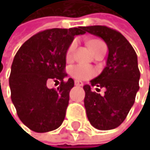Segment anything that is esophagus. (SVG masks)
<instances>
[{"label":"esophagus","mask_w":150,"mask_h":150,"mask_svg":"<svg viewBox=\"0 0 150 150\" xmlns=\"http://www.w3.org/2000/svg\"><path fill=\"white\" fill-rule=\"evenodd\" d=\"M75 85L76 86H83V83L81 81H75Z\"/></svg>","instance_id":"34e87169"}]
</instances>
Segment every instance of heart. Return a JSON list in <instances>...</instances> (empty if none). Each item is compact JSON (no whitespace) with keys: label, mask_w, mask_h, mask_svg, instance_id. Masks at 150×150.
<instances>
[{"label":"heart","mask_w":150,"mask_h":150,"mask_svg":"<svg viewBox=\"0 0 150 150\" xmlns=\"http://www.w3.org/2000/svg\"><path fill=\"white\" fill-rule=\"evenodd\" d=\"M102 43L103 42L100 40L93 39V40H90L88 42V46H89L90 50H91V52H93L94 50H96L98 46ZM76 45H77L76 41H73V42L69 45V49L67 50V55H66L67 60H69V59H71V57L73 56ZM70 72H71V75L78 80H86V79L91 78V77H93L95 74H96V71H95V69H93L91 67H88L86 65H83V64H79V65L72 67L70 69Z\"/></svg>","instance_id":"obj_1"}]
</instances>
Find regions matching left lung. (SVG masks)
Returning <instances> with one entry per match:
<instances>
[{"label":"left lung","mask_w":150,"mask_h":150,"mask_svg":"<svg viewBox=\"0 0 150 150\" xmlns=\"http://www.w3.org/2000/svg\"><path fill=\"white\" fill-rule=\"evenodd\" d=\"M89 34L100 37L109 53L101 73L83 86L84 107L87 118L94 128L108 131L117 128L127 117L139 90L140 71L132 46L119 32L106 26H87ZM91 86L106 89L101 96Z\"/></svg>","instance_id":"left-lung-1"}]
</instances>
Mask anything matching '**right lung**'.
Returning <instances> with one entry per match:
<instances>
[{"label": "right lung", "instance_id": "right-lung-1", "mask_svg": "<svg viewBox=\"0 0 150 150\" xmlns=\"http://www.w3.org/2000/svg\"><path fill=\"white\" fill-rule=\"evenodd\" d=\"M85 27L45 30L24 42L11 67V100L21 122L35 132H47L62 125L69 100L73 79L67 81V50L75 35ZM50 79L60 80L57 89L48 88Z\"/></svg>", "mask_w": 150, "mask_h": 150}]
</instances>
